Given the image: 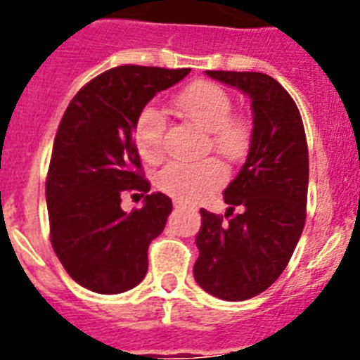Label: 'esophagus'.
Instances as JSON below:
<instances>
[{
  "mask_svg": "<svg viewBox=\"0 0 360 360\" xmlns=\"http://www.w3.org/2000/svg\"><path fill=\"white\" fill-rule=\"evenodd\" d=\"M187 205L184 202H180V200H174V209H186Z\"/></svg>",
  "mask_w": 360,
  "mask_h": 360,
  "instance_id": "1",
  "label": "esophagus"
}]
</instances>
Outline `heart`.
Segmentation results:
<instances>
[{
    "instance_id": "heart-1",
    "label": "heart",
    "mask_w": 360,
    "mask_h": 360,
    "mask_svg": "<svg viewBox=\"0 0 360 360\" xmlns=\"http://www.w3.org/2000/svg\"><path fill=\"white\" fill-rule=\"evenodd\" d=\"M180 115L207 129L211 148L224 158H243L250 144V122L241 113H232V97L224 86L211 81H195L174 97ZM133 139L146 162L162 160L165 153V119L157 108L139 113ZM225 167L216 158L202 162H171L158 173V187L182 202H198L225 182Z\"/></svg>"
}]
</instances>
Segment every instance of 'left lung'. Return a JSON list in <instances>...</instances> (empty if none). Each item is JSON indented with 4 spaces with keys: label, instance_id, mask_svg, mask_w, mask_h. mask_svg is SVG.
Here are the masks:
<instances>
[{
    "label": "left lung",
    "instance_id": "obj_1",
    "mask_svg": "<svg viewBox=\"0 0 360 360\" xmlns=\"http://www.w3.org/2000/svg\"><path fill=\"white\" fill-rule=\"evenodd\" d=\"M252 101L247 160L224 191V216L200 209L195 279L207 294L245 301L262 294L287 269L307 219L308 146L294 98L259 72L207 70ZM240 214H233V207Z\"/></svg>",
    "mask_w": 360,
    "mask_h": 360
}]
</instances>
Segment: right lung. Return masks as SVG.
<instances>
[{
    "mask_svg": "<svg viewBox=\"0 0 360 360\" xmlns=\"http://www.w3.org/2000/svg\"><path fill=\"white\" fill-rule=\"evenodd\" d=\"M191 68L124 65L91 79L70 101L46 174L50 241L70 278L97 294H120L148 272V247L165 227L173 202L151 193L133 126L158 91ZM126 192L146 195L131 213Z\"/></svg>",
    "mask_w": 360,
    "mask_h": 360,
    "instance_id": "right-lung-1",
    "label": "right lung"
}]
</instances>
